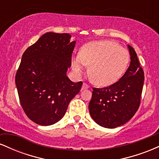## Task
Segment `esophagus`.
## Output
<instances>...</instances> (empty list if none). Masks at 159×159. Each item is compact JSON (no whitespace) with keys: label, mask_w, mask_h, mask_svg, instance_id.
Listing matches in <instances>:
<instances>
[{"label":"esophagus","mask_w":159,"mask_h":159,"mask_svg":"<svg viewBox=\"0 0 159 159\" xmlns=\"http://www.w3.org/2000/svg\"><path fill=\"white\" fill-rule=\"evenodd\" d=\"M89 88V86L87 84L84 83L83 85H82V90H84V89H88Z\"/></svg>","instance_id":"esophagus-1"}]
</instances>
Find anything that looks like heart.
<instances>
[{"label":"heart","mask_w":159,"mask_h":159,"mask_svg":"<svg viewBox=\"0 0 159 159\" xmlns=\"http://www.w3.org/2000/svg\"><path fill=\"white\" fill-rule=\"evenodd\" d=\"M129 62V53L112 41L90 42L82 47L80 54L72 60L74 72L80 75L87 66L96 84L106 87L122 77Z\"/></svg>","instance_id":"obj_1"}]
</instances>
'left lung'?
Returning a JSON list of instances; mask_svg holds the SVG:
<instances>
[{
	"label": "left lung",
	"instance_id": "8db88e82",
	"mask_svg": "<svg viewBox=\"0 0 159 159\" xmlns=\"http://www.w3.org/2000/svg\"><path fill=\"white\" fill-rule=\"evenodd\" d=\"M130 65L118 81L104 88H93L89 111L100 126L114 129L129 121L139 107L144 73L135 51L128 45Z\"/></svg>",
	"mask_w": 159,
	"mask_h": 159
}]
</instances>
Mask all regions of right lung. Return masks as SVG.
<instances>
[{"label":"right lung","mask_w":159,"mask_h":159,"mask_svg":"<svg viewBox=\"0 0 159 159\" xmlns=\"http://www.w3.org/2000/svg\"><path fill=\"white\" fill-rule=\"evenodd\" d=\"M69 34L48 32L24 52L16 85L23 110L33 122L51 125L63 118L82 82H72L71 66L76 42Z\"/></svg>","instance_id":"obj_1"}]
</instances>
